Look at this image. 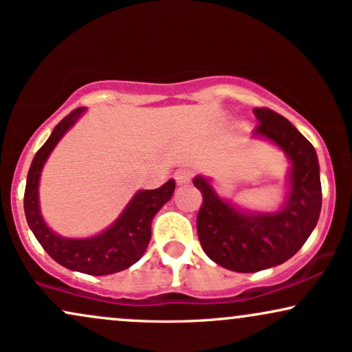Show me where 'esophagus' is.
<instances>
[{
	"label": "esophagus",
	"instance_id": "34e87169",
	"mask_svg": "<svg viewBox=\"0 0 352 352\" xmlns=\"http://www.w3.org/2000/svg\"><path fill=\"white\" fill-rule=\"evenodd\" d=\"M192 176H194L192 169L189 168H179L175 173V179L177 184H189L190 179H192Z\"/></svg>",
	"mask_w": 352,
	"mask_h": 352
}]
</instances>
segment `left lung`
I'll use <instances>...</instances> for the list:
<instances>
[{
	"label": "left lung",
	"instance_id": "1",
	"mask_svg": "<svg viewBox=\"0 0 352 352\" xmlns=\"http://www.w3.org/2000/svg\"><path fill=\"white\" fill-rule=\"evenodd\" d=\"M259 125L253 137L266 138L284 151L290 162L289 190L276 212L241 210L215 192L210 181L196 176L202 192L197 235L212 261L235 272H258L292 258L309 240L322 210L320 164L314 145L271 109H253Z\"/></svg>",
	"mask_w": 352,
	"mask_h": 352
}]
</instances>
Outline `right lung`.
Instances as JSON below:
<instances>
[{"label": "right lung", "instance_id": "add662e5", "mask_svg": "<svg viewBox=\"0 0 352 352\" xmlns=\"http://www.w3.org/2000/svg\"><path fill=\"white\" fill-rule=\"evenodd\" d=\"M85 112L86 107H78L60 120L52 130L49 140L34 156L25 183L24 212L34 236L56 263L85 274L107 276L124 271L142 258L151 238V220L171 199L176 183L175 179H169L158 189L137 190L116 222L96 236L65 238L52 232L38 206L41 173L56 143Z\"/></svg>", "mask_w": 352, "mask_h": 352}]
</instances>
